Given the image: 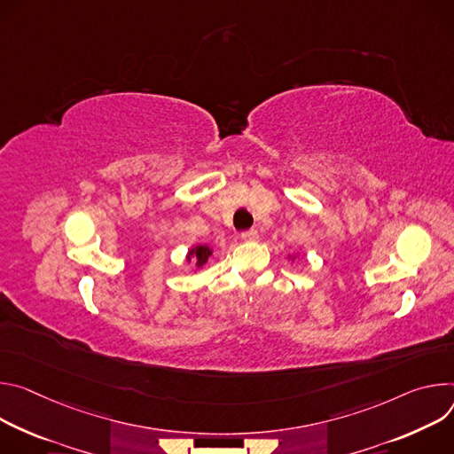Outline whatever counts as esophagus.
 Returning <instances> with one entry per match:
<instances>
[{"label": "esophagus", "instance_id": "obj_1", "mask_svg": "<svg viewBox=\"0 0 454 454\" xmlns=\"http://www.w3.org/2000/svg\"><path fill=\"white\" fill-rule=\"evenodd\" d=\"M258 238H260V234H258L256 229H248V231L241 232V239L243 241H256Z\"/></svg>", "mask_w": 454, "mask_h": 454}]
</instances>
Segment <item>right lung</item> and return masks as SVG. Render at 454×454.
<instances>
[{"mask_svg": "<svg viewBox=\"0 0 454 454\" xmlns=\"http://www.w3.org/2000/svg\"><path fill=\"white\" fill-rule=\"evenodd\" d=\"M211 254H213L211 247H207V245H196V247L189 248L187 262L192 260V263L196 265V269H201V267H204V265L207 263V260H209Z\"/></svg>", "mask_w": 454, "mask_h": 454, "instance_id": "1", "label": "right lung"}]
</instances>
